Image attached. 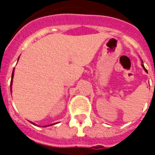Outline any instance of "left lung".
Returning <instances> with one entry per match:
<instances>
[{"mask_svg":"<svg viewBox=\"0 0 155 155\" xmlns=\"http://www.w3.org/2000/svg\"><path fill=\"white\" fill-rule=\"evenodd\" d=\"M142 67H143V69H144V71H146V72H148V71H147V70H146V69H145V67H144V66H143V61H142Z\"/></svg>","mask_w":155,"mask_h":155,"instance_id":"obj_1","label":"left lung"}]
</instances>
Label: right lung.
Masks as SVG:
<instances>
[{"instance_id": "1", "label": "right lung", "mask_w": 155, "mask_h": 155, "mask_svg": "<svg viewBox=\"0 0 155 155\" xmlns=\"http://www.w3.org/2000/svg\"><path fill=\"white\" fill-rule=\"evenodd\" d=\"M19 60V59H18ZM13 76H14V70H13V71H12V81H11V87H12V79H13ZM11 90H12V88H11ZM32 123V122H31ZM33 124V123H32ZM46 126H51V125H45V127H46Z\"/></svg>"}]
</instances>
